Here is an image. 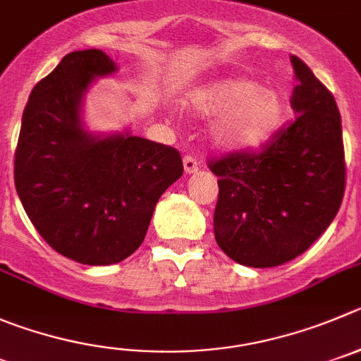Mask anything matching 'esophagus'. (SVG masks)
Returning <instances> with one entry per match:
<instances>
[{
    "label": "esophagus",
    "mask_w": 361,
    "mask_h": 361,
    "mask_svg": "<svg viewBox=\"0 0 361 361\" xmlns=\"http://www.w3.org/2000/svg\"><path fill=\"white\" fill-rule=\"evenodd\" d=\"M183 169L187 174L197 173V171H200V161L192 157V154H187V157L183 158Z\"/></svg>",
    "instance_id": "34e87169"
}]
</instances>
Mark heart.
Segmentation results:
<instances>
[{
    "mask_svg": "<svg viewBox=\"0 0 361 361\" xmlns=\"http://www.w3.org/2000/svg\"><path fill=\"white\" fill-rule=\"evenodd\" d=\"M187 106L200 117H214L212 142L233 153L264 147L287 117L281 94L245 78H222L196 87L188 92Z\"/></svg>",
    "mask_w": 361,
    "mask_h": 361,
    "instance_id": "1",
    "label": "heart"
}]
</instances>
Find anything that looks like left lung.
I'll use <instances>...</instances> for the list:
<instances>
[{"mask_svg": "<svg viewBox=\"0 0 361 361\" xmlns=\"http://www.w3.org/2000/svg\"><path fill=\"white\" fill-rule=\"evenodd\" d=\"M295 73L290 126L258 154L212 161L219 178L214 214L217 245L245 267H278L317 240L342 204L345 188L342 121L333 94L302 60Z\"/></svg>", "mask_w": 361, "mask_h": 361, "instance_id": "1", "label": "left lung"}]
</instances>
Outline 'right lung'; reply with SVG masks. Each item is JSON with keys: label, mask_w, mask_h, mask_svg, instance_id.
Returning <instances> with one entry per match:
<instances>
[{"label": "right lung", "mask_w": 361, "mask_h": 361, "mask_svg": "<svg viewBox=\"0 0 361 361\" xmlns=\"http://www.w3.org/2000/svg\"><path fill=\"white\" fill-rule=\"evenodd\" d=\"M116 71L101 49L63 56L30 94L13 160L16 190L35 230L85 265L119 264L137 251L160 196L183 174L174 147L130 130L85 128L87 90Z\"/></svg>", "instance_id": "1"}]
</instances>
